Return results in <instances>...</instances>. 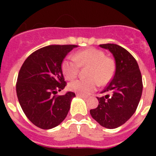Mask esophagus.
<instances>
[{
  "label": "esophagus",
  "mask_w": 156,
  "mask_h": 156,
  "mask_svg": "<svg viewBox=\"0 0 156 156\" xmlns=\"http://www.w3.org/2000/svg\"><path fill=\"white\" fill-rule=\"evenodd\" d=\"M76 96H77V97H80V98H83V99H87V96H85V95H81V94H77V95H76Z\"/></svg>",
  "instance_id": "esophagus-1"
}]
</instances>
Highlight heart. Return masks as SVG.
Returning <instances> with one entry per match:
<instances>
[{"instance_id":"1","label":"heart","mask_w":156,"mask_h":156,"mask_svg":"<svg viewBox=\"0 0 156 156\" xmlns=\"http://www.w3.org/2000/svg\"><path fill=\"white\" fill-rule=\"evenodd\" d=\"M87 66L86 79H78L69 84V89L83 95H87L100 85H106L111 81L115 73L113 59L105 56L101 50L96 48L78 51L72 56V59L63 61L61 69L67 80H73L77 77L79 68Z\"/></svg>"}]
</instances>
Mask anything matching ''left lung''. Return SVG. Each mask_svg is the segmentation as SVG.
<instances>
[{
	"mask_svg": "<svg viewBox=\"0 0 156 156\" xmlns=\"http://www.w3.org/2000/svg\"><path fill=\"white\" fill-rule=\"evenodd\" d=\"M100 47L112 53L116 71L102 91L106 95L97 97L99 105L90 109V113L103 127L115 129L135 112L143 92V79L135 58L127 50L114 44H100Z\"/></svg>",
	"mask_w": 156,
	"mask_h": 156,
	"instance_id": "8db88e82",
	"label": "left lung"
}]
</instances>
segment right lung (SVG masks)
<instances>
[{
  "instance_id": "add662e5",
  "label": "right lung",
  "mask_w": 156,
  "mask_h": 156,
  "mask_svg": "<svg viewBox=\"0 0 156 156\" xmlns=\"http://www.w3.org/2000/svg\"><path fill=\"white\" fill-rule=\"evenodd\" d=\"M77 45H49L41 48L26 59L18 73L16 91L18 101L30 121L43 129L62 122L75 97L72 91L56 95L66 86L61 64Z\"/></svg>"
}]
</instances>
